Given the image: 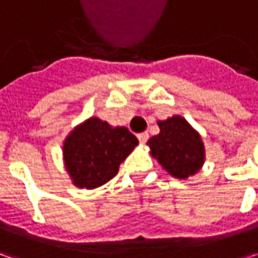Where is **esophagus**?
<instances>
[{"instance_id":"34e87169","label":"esophagus","mask_w":258,"mask_h":258,"mask_svg":"<svg viewBox=\"0 0 258 258\" xmlns=\"http://www.w3.org/2000/svg\"><path fill=\"white\" fill-rule=\"evenodd\" d=\"M138 139H139V142H141V144H145V142L149 139V135L146 134V132H142V134L138 135Z\"/></svg>"}]
</instances>
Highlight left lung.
<instances>
[{
	"mask_svg": "<svg viewBox=\"0 0 258 258\" xmlns=\"http://www.w3.org/2000/svg\"><path fill=\"white\" fill-rule=\"evenodd\" d=\"M159 134L148 141L151 155L166 172L176 179H188L203 168L205 146L203 138L188 120L173 114L158 120Z\"/></svg>",
	"mask_w": 258,
	"mask_h": 258,
	"instance_id": "obj_1",
	"label": "left lung"
}]
</instances>
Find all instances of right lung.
<instances>
[{
    "instance_id": "1",
    "label": "right lung",
    "mask_w": 258,
    "mask_h": 258,
    "mask_svg": "<svg viewBox=\"0 0 258 258\" xmlns=\"http://www.w3.org/2000/svg\"><path fill=\"white\" fill-rule=\"evenodd\" d=\"M139 141L124 126H112L92 116L79 123L63 142V161L77 188L94 189L109 182Z\"/></svg>"
}]
</instances>
